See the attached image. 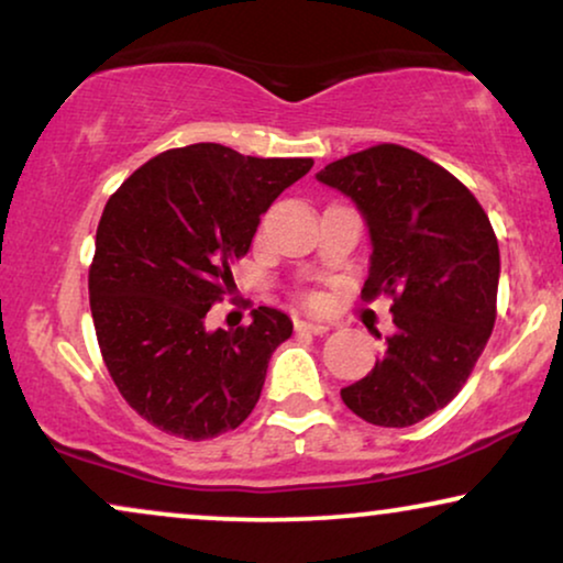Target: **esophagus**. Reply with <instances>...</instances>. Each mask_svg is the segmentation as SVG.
Instances as JSON below:
<instances>
[{
	"label": "esophagus",
	"mask_w": 563,
	"mask_h": 563,
	"mask_svg": "<svg viewBox=\"0 0 563 563\" xmlns=\"http://www.w3.org/2000/svg\"><path fill=\"white\" fill-rule=\"evenodd\" d=\"M295 330L297 333H312V335H325L330 325H325V322H307V320H297L295 322Z\"/></svg>",
	"instance_id": "34e87169"
}]
</instances>
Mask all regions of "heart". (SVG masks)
<instances>
[{
    "label": "heart",
    "mask_w": 563,
    "mask_h": 563,
    "mask_svg": "<svg viewBox=\"0 0 563 563\" xmlns=\"http://www.w3.org/2000/svg\"><path fill=\"white\" fill-rule=\"evenodd\" d=\"M307 302H310V305H318V302H320V299H318V297H314V295H310V297H307Z\"/></svg>",
    "instance_id": "obj_1"
}]
</instances>
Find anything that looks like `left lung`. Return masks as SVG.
Masks as SVG:
<instances>
[{"label":"left lung","instance_id":"1","mask_svg":"<svg viewBox=\"0 0 563 563\" xmlns=\"http://www.w3.org/2000/svg\"><path fill=\"white\" fill-rule=\"evenodd\" d=\"M318 179L351 197L368 225L374 251L361 297L395 302L387 351L341 397L372 426H415L459 395L489 341L497 235L456 176L402 145L351 153Z\"/></svg>","mask_w":563,"mask_h":563}]
</instances>
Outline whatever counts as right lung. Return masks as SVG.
Here are the masks:
<instances>
[{"label":"right lung","mask_w":563,"mask_h":563,"mask_svg":"<svg viewBox=\"0 0 563 563\" xmlns=\"http://www.w3.org/2000/svg\"><path fill=\"white\" fill-rule=\"evenodd\" d=\"M312 158H253L220 143L158 153L107 199L89 266L99 351L125 402L168 435L207 441L249 418L268 358L291 335L274 307L207 330L230 266Z\"/></svg>","instance_id":"right-lung-1"}]
</instances>
